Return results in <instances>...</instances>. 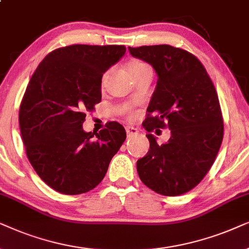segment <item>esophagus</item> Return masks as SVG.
I'll return each instance as SVG.
<instances>
[{"label":"esophagus","mask_w":249,"mask_h":249,"mask_svg":"<svg viewBox=\"0 0 249 249\" xmlns=\"http://www.w3.org/2000/svg\"><path fill=\"white\" fill-rule=\"evenodd\" d=\"M125 130H126L127 137H133V135H137L139 133V131L137 130V128L132 127V126H126L125 127Z\"/></svg>","instance_id":"34e87169"}]
</instances>
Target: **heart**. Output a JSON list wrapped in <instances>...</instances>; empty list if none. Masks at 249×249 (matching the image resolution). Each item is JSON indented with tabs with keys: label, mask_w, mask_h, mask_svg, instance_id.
<instances>
[{
	"label": "heart",
	"mask_w": 249,
	"mask_h": 249,
	"mask_svg": "<svg viewBox=\"0 0 249 249\" xmlns=\"http://www.w3.org/2000/svg\"><path fill=\"white\" fill-rule=\"evenodd\" d=\"M144 68H150L147 64H144L143 61H139V60H134L132 61L130 66H128V69H130V72H133V71H141V69H144Z\"/></svg>",
	"instance_id": "heart-1"
}]
</instances>
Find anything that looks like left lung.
Returning <instances> with one entry per match:
<instances>
[{
    "label": "left lung",
    "instance_id": "1",
    "mask_svg": "<svg viewBox=\"0 0 249 249\" xmlns=\"http://www.w3.org/2000/svg\"><path fill=\"white\" fill-rule=\"evenodd\" d=\"M128 51L151 65L158 77L142 125L148 132L171 130L163 144L147 134L150 149L137 161L138 174L157 194H185L210 171L223 140V118L213 82L203 64L185 50L161 44L130 46Z\"/></svg>",
    "mask_w": 249,
    "mask_h": 249
}]
</instances>
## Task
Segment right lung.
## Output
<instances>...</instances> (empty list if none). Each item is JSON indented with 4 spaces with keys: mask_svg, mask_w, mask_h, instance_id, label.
Wrapping results in <instances>:
<instances>
[{
    "mask_svg": "<svg viewBox=\"0 0 249 249\" xmlns=\"http://www.w3.org/2000/svg\"><path fill=\"white\" fill-rule=\"evenodd\" d=\"M124 45L75 44L43 59L26 89L19 125L26 154L38 177L53 190L79 195L94 189L126 139L110 122L85 132V111L101 101V79L125 54Z\"/></svg>",
    "mask_w": 249,
    "mask_h": 249,
    "instance_id": "right-lung-1",
    "label": "right lung"
}]
</instances>
